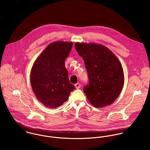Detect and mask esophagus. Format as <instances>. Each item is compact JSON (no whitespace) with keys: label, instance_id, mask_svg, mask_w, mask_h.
Instances as JSON below:
<instances>
[{"label":"esophagus","instance_id":"1","mask_svg":"<svg viewBox=\"0 0 150 150\" xmlns=\"http://www.w3.org/2000/svg\"><path fill=\"white\" fill-rule=\"evenodd\" d=\"M74 86H75V88H76V89H79V88H80V84H79V83H77V84H76L75 85H74Z\"/></svg>","mask_w":150,"mask_h":150}]
</instances>
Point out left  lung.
<instances>
[{
    "label": "left lung",
    "instance_id": "left-lung-1",
    "mask_svg": "<svg viewBox=\"0 0 150 150\" xmlns=\"http://www.w3.org/2000/svg\"><path fill=\"white\" fill-rule=\"evenodd\" d=\"M75 48L85 63L89 84L84 88L87 99L94 107L111 105L124 84L122 64L106 46L96 43H75Z\"/></svg>",
    "mask_w": 150,
    "mask_h": 150
}]
</instances>
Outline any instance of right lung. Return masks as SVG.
<instances>
[{
  "label": "right lung",
  "mask_w": 150,
  "mask_h": 150,
  "mask_svg": "<svg viewBox=\"0 0 150 150\" xmlns=\"http://www.w3.org/2000/svg\"><path fill=\"white\" fill-rule=\"evenodd\" d=\"M73 42L50 43L38 57L30 72V84L38 100L51 108L61 106L75 88L70 84L64 61Z\"/></svg>",
  "instance_id": "obj_1"
}]
</instances>
